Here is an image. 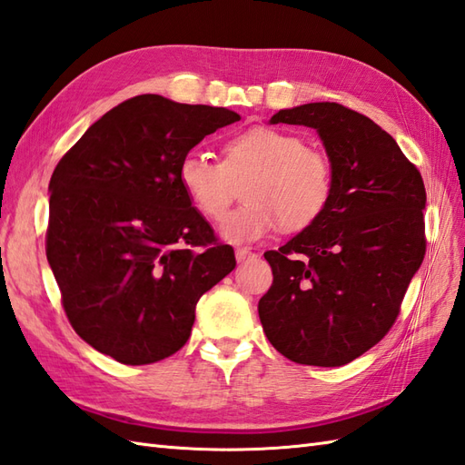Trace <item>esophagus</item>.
<instances>
[{
  "label": "esophagus",
  "mask_w": 465,
  "mask_h": 465,
  "mask_svg": "<svg viewBox=\"0 0 465 465\" xmlns=\"http://www.w3.org/2000/svg\"><path fill=\"white\" fill-rule=\"evenodd\" d=\"M234 256H236V262H246V260L254 258L256 254H254V252H251V251H248V248H236Z\"/></svg>",
  "instance_id": "1"
}]
</instances>
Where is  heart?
Here are the masks:
<instances>
[{"instance_id":"1","label":"heart","mask_w":465,"mask_h":465,"mask_svg":"<svg viewBox=\"0 0 465 465\" xmlns=\"http://www.w3.org/2000/svg\"><path fill=\"white\" fill-rule=\"evenodd\" d=\"M179 185L203 217L221 221L244 178V206L219 226L221 239L251 244L274 232L303 231L318 223L333 195V172L327 157L305 147L300 135L254 126L231 135L223 145V162L189 152L179 162Z\"/></svg>"}]
</instances>
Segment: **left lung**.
<instances>
[{"mask_svg": "<svg viewBox=\"0 0 465 465\" xmlns=\"http://www.w3.org/2000/svg\"><path fill=\"white\" fill-rule=\"evenodd\" d=\"M270 124L318 132L333 195L318 223L264 254L274 280L260 323L293 363L341 367L387 335L422 264L424 181L391 134L335 102L280 110Z\"/></svg>", "mask_w": 465, "mask_h": 465, "instance_id": "8db88e82", "label": "left lung"}]
</instances>
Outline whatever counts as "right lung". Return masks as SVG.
Here are the masks:
<instances>
[{"label": "right lung", "mask_w": 465, "mask_h": 465, "mask_svg": "<svg viewBox=\"0 0 465 465\" xmlns=\"http://www.w3.org/2000/svg\"><path fill=\"white\" fill-rule=\"evenodd\" d=\"M239 120L229 108L140 94L54 167L49 266L74 331L118 363L150 365L183 347L199 298L236 266L177 169L205 135Z\"/></svg>", "instance_id": "add662e5"}]
</instances>
